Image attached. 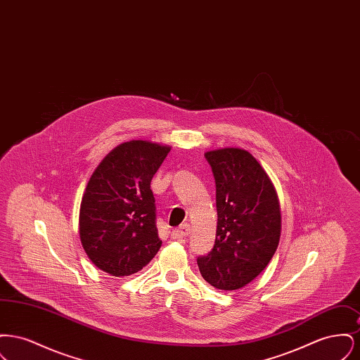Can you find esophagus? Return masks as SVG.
I'll return each instance as SVG.
<instances>
[{"instance_id": "1", "label": "esophagus", "mask_w": 360, "mask_h": 360, "mask_svg": "<svg viewBox=\"0 0 360 360\" xmlns=\"http://www.w3.org/2000/svg\"><path fill=\"white\" fill-rule=\"evenodd\" d=\"M190 225L188 224H184V225H181L178 229H174L172 232V239L178 240V239H184V238H188V235H190Z\"/></svg>"}]
</instances>
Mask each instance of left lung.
<instances>
[{
  "label": "left lung",
  "mask_w": 360,
  "mask_h": 360,
  "mask_svg": "<svg viewBox=\"0 0 360 360\" xmlns=\"http://www.w3.org/2000/svg\"><path fill=\"white\" fill-rule=\"evenodd\" d=\"M216 182L217 231L212 251L197 259L200 273L219 290H238L270 263L281 238L274 185L257 159L241 148L205 153Z\"/></svg>",
  "instance_id": "obj_1"
}]
</instances>
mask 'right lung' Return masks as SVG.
Wrapping results in <instances>:
<instances>
[{"mask_svg":"<svg viewBox=\"0 0 360 360\" xmlns=\"http://www.w3.org/2000/svg\"><path fill=\"white\" fill-rule=\"evenodd\" d=\"M170 150L148 140L125 141L91 174L79 209V238L105 273L135 274L159 251L151 179Z\"/></svg>","mask_w":360,"mask_h":360,"instance_id":"add662e5","label":"right lung"}]
</instances>
